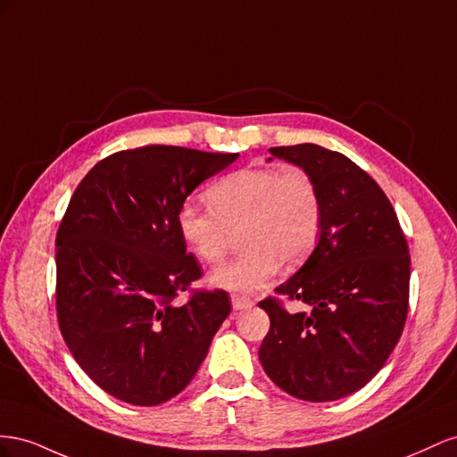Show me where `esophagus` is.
<instances>
[{
    "label": "esophagus",
    "mask_w": 457,
    "mask_h": 457,
    "mask_svg": "<svg viewBox=\"0 0 457 457\" xmlns=\"http://www.w3.org/2000/svg\"><path fill=\"white\" fill-rule=\"evenodd\" d=\"M231 304H233V310H236V312L249 310V308H253V306H254V303L251 301V298L237 296V295H233V296H231Z\"/></svg>",
    "instance_id": "obj_1"
}]
</instances>
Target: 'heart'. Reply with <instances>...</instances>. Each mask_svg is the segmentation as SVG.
<instances>
[{
  "mask_svg": "<svg viewBox=\"0 0 457 457\" xmlns=\"http://www.w3.org/2000/svg\"><path fill=\"white\" fill-rule=\"evenodd\" d=\"M211 211L184 204L176 226L189 251L206 264L224 260L229 233L245 251L216 268L208 281L220 289L251 295L278 276L281 264L298 266L314 251L321 231V197L304 170L241 168L206 189Z\"/></svg>",
  "mask_w": 457,
  "mask_h": 457,
  "instance_id": "b5f03b06",
  "label": "heart"
}]
</instances>
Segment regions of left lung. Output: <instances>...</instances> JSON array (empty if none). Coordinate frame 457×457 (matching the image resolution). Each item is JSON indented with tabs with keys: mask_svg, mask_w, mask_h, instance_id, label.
<instances>
[{
	"mask_svg": "<svg viewBox=\"0 0 457 457\" xmlns=\"http://www.w3.org/2000/svg\"><path fill=\"white\" fill-rule=\"evenodd\" d=\"M270 153L314 179L321 231L303 268L276 289L310 310L289 314L273 296L258 303L270 316L258 358L287 395L306 402L345 398L379 373L402 335L408 243L383 189L348 156L314 143Z\"/></svg>",
	"mask_w": 457,
	"mask_h": 457,
	"instance_id": "obj_1",
	"label": "left lung"
}]
</instances>
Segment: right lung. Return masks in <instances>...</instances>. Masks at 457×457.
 <instances>
[{
    "instance_id": "obj_1",
    "label": "right lung",
    "mask_w": 457,
    "mask_h": 457,
    "mask_svg": "<svg viewBox=\"0 0 457 457\" xmlns=\"http://www.w3.org/2000/svg\"><path fill=\"white\" fill-rule=\"evenodd\" d=\"M237 153L149 145L114 153L76 187L55 241L57 320L97 386L132 406L174 398L229 316L226 291L176 298L203 271L176 216Z\"/></svg>"
}]
</instances>
